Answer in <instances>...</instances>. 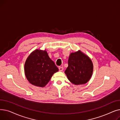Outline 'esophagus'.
Masks as SVG:
<instances>
[{"instance_id": "esophagus-1", "label": "esophagus", "mask_w": 120, "mask_h": 120, "mask_svg": "<svg viewBox=\"0 0 120 120\" xmlns=\"http://www.w3.org/2000/svg\"><path fill=\"white\" fill-rule=\"evenodd\" d=\"M59 71H63V68L62 67H59Z\"/></svg>"}]
</instances>
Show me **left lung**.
<instances>
[{
    "mask_svg": "<svg viewBox=\"0 0 120 120\" xmlns=\"http://www.w3.org/2000/svg\"><path fill=\"white\" fill-rule=\"evenodd\" d=\"M93 70V64L89 57L78 50L70 54L65 73L72 84L83 85L90 80Z\"/></svg>",
    "mask_w": 120,
    "mask_h": 120,
    "instance_id": "1",
    "label": "left lung"
}]
</instances>
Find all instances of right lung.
Instances as JSON below:
<instances>
[{
	"mask_svg": "<svg viewBox=\"0 0 120 120\" xmlns=\"http://www.w3.org/2000/svg\"><path fill=\"white\" fill-rule=\"evenodd\" d=\"M26 77L34 86L44 87L50 81L58 68L50 59L46 50L36 49L28 56L24 65Z\"/></svg>",
	"mask_w": 120,
	"mask_h": 120,
	"instance_id": "1",
	"label": "right lung"
}]
</instances>
